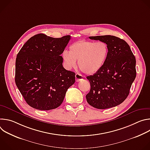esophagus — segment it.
Wrapping results in <instances>:
<instances>
[{
  "label": "esophagus",
  "instance_id": "34e87169",
  "mask_svg": "<svg viewBox=\"0 0 150 150\" xmlns=\"http://www.w3.org/2000/svg\"><path fill=\"white\" fill-rule=\"evenodd\" d=\"M75 79L76 82H79L82 79V76L79 74H76L75 75Z\"/></svg>",
  "mask_w": 150,
  "mask_h": 150
}]
</instances>
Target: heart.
Returning a JSON list of instances; mask_svg holds the SVG:
<instances>
[{
    "label": "heart",
    "instance_id": "1",
    "mask_svg": "<svg viewBox=\"0 0 150 150\" xmlns=\"http://www.w3.org/2000/svg\"><path fill=\"white\" fill-rule=\"evenodd\" d=\"M109 53L108 45L104 41L82 40L74 42L69 46V52L63 51L62 58L68 69L76 66L88 75L98 72L104 66Z\"/></svg>",
    "mask_w": 150,
    "mask_h": 150
}]
</instances>
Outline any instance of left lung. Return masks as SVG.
<instances>
[{"mask_svg": "<svg viewBox=\"0 0 150 150\" xmlns=\"http://www.w3.org/2000/svg\"><path fill=\"white\" fill-rule=\"evenodd\" d=\"M105 42L109 53L103 68L87 78L91 89L86 96L88 103L98 109H109L121 104L129 94L136 77V59L127 42L116 36L89 37Z\"/></svg>", "mask_w": 150, "mask_h": 150, "instance_id": "obj_1", "label": "left lung"}]
</instances>
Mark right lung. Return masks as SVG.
Listing matches in <instances>:
<instances>
[{"instance_id": "right-lung-1", "label": "right lung", "mask_w": 150, "mask_h": 150, "mask_svg": "<svg viewBox=\"0 0 150 150\" xmlns=\"http://www.w3.org/2000/svg\"><path fill=\"white\" fill-rule=\"evenodd\" d=\"M70 35L53 38L44 34L31 37L17 54L15 83L27 103L40 110L56 109L62 103L75 74L62 65L60 54Z\"/></svg>"}]
</instances>
